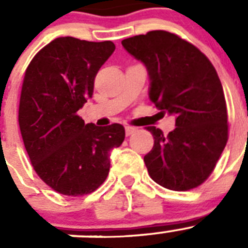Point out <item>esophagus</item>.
Listing matches in <instances>:
<instances>
[{"mask_svg": "<svg viewBox=\"0 0 248 248\" xmlns=\"http://www.w3.org/2000/svg\"><path fill=\"white\" fill-rule=\"evenodd\" d=\"M124 129H126V136H131L132 133H135V132L137 131L136 127H132V126H126L124 127Z\"/></svg>", "mask_w": 248, "mask_h": 248, "instance_id": "1", "label": "esophagus"}]
</instances>
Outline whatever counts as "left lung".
I'll list each match as a JSON object with an SVG mask.
<instances>
[{
    "label": "left lung",
    "mask_w": 248,
    "mask_h": 248,
    "mask_svg": "<svg viewBox=\"0 0 248 248\" xmlns=\"http://www.w3.org/2000/svg\"><path fill=\"white\" fill-rule=\"evenodd\" d=\"M147 67L149 98L161 115H175L168 136L147 127L154 147L144 156L150 177L172 191H188L209 177L228 142L223 85L212 62L176 34L153 30L122 40Z\"/></svg>",
    "instance_id": "8db88e82"
}]
</instances>
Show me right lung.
I'll return each instance as SVG.
<instances>
[{"label": "right lung", "mask_w": 248, "mask_h": 248, "mask_svg": "<svg viewBox=\"0 0 248 248\" xmlns=\"http://www.w3.org/2000/svg\"><path fill=\"white\" fill-rule=\"evenodd\" d=\"M113 51L112 41L63 36L44 46L25 71L18 112L24 147L38 176L64 196H84L101 186L111 149L124 140L122 124L99 127L77 115Z\"/></svg>", "instance_id": "right-lung-1"}]
</instances>
